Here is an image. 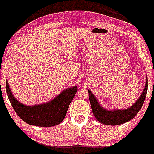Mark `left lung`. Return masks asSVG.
<instances>
[{"mask_svg":"<svg viewBox=\"0 0 154 154\" xmlns=\"http://www.w3.org/2000/svg\"><path fill=\"white\" fill-rule=\"evenodd\" d=\"M147 89H148V79L146 78L145 88L137 101L129 109H124V110L117 109L113 111L106 110L101 106L94 94L90 90H88L92 113L98 121L105 125H118L126 123L133 119L142 108L146 98Z\"/></svg>","mask_w":154,"mask_h":154,"instance_id":"obj_1","label":"left lung"}]
</instances>
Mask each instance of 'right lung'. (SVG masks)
<instances>
[{
  "label": "right lung",
  "mask_w": 154,
  "mask_h": 154,
  "mask_svg": "<svg viewBox=\"0 0 154 154\" xmlns=\"http://www.w3.org/2000/svg\"><path fill=\"white\" fill-rule=\"evenodd\" d=\"M6 92L12 108L24 122L31 125L51 127L62 122L77 92V86L65 90L50 102L35 106H26L18 102L12 95L6 81Z\"/></svg>",
  "instance_id": "right-lung-1"
}]
</instances>
